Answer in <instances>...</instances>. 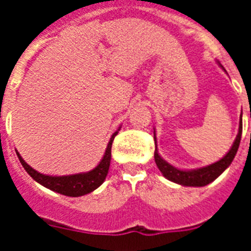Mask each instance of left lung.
I'll list each match as a JSON object with an SVG mask.
<instances>
[{"mask_svg": "<svg viewBox=\"0 0 251 251\" xmlns=\"http://www.w3.org/2000/svg\"><path fill=\"white\" fill-rule=\"evenodd\" d=\"M222 66V65H220ZM223 68V66H222ZM241 134H242V124L240 121V126H238V134L236 139H234L233 145L230 147V150L226 153V156H223L222 159L214 164L207 165V167L197 168V169H178V168L173 167L168 161H165L163 157L159 155L156 146V134L153 131V139H155V163H156L159 171L163 173L165 178L172 181V182L178 183L182 186H206L208 183L218 178L219 176L222 175L223 172L226 171V168L229 167L230 163L233 161L236 153H237L238 146L241 142Z\"/></svg>", "mask_w": 251, "mask_h": 251, "instance_id": "left-lung-1", "label": "left lung"}]
</instances>
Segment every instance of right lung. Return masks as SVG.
Returning <instances> with one entry per match:
<instances>
[{"instance_id": "obj_1", "label": "right lung", "mask_w": 251, "mask_h": 251, "mask_svg": "<svg viewBox=\"0 0 251 251\" xmlns=\"http://www.w3.org/2000/svg\"><path fill=\"white\" fill-rule=\"evenodd\" d=\"M120 129L117 131H114L113 135L110 137L109 143L106 146L105 153H104V156L100 160V163L92 171L84 172V173H76V175L69 176L43 175V173H39L37 171H35L32 167H29L23 160V157L19 155V152H17V155L19 157L21 164L25 169V172L36 182H39L40 185L47 187V189H50L52 191L60 193L62 195H68V197H82V195L88 194L91 191H94L95 189H98L105 181V177L108 175V171H109L110 157H112V143H113L114 137L117 135Z\"/></svg>"}]
</instances>
